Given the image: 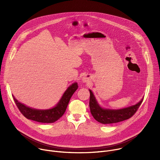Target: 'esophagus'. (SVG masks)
Returning <instances> with one entry per match:
<instances>
[{
    "label": "esophagus",
    "instance_id": "1",
    "mask_svg": "<svg viewBox=\"0 0 160 160\" xmlns=\"http://www.w3.org/2000/svg\"><path fill=\"white\" fill-rule=\"evenodd\" d=\"M89 81H90V79H89V78L87 77V75H85V76L83 77V78H82V82H83V83H87V82H89Z\"/></svg>",
    "mask_w": 160,
    "mask_h": 160
}]
</instances>
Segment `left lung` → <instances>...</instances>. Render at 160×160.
I'll list each match as a JSON object with an SVG mask.
<instances>
[{"instance_id":"8db88e82","label":"left lung","mask_w":160,"mask_h":160,"mask_svg":"<svg viewBox=\"0 0 160 160\" xmlns=\"http://www.w3.org/2000/svg\"><path fill=\"white\" fill-rule=\"evenodd\" d=\"M88 90L90 92L89 106L90 112L96 121L102 124L118 123L130 118L138 109L143 101L142 99L134 105L118 109L103 108L99 104L92 90L90 89Z\"/></svg>"}]
</instances>
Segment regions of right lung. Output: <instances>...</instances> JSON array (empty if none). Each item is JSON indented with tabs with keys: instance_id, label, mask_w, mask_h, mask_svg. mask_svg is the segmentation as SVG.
Wrapping results in <instances>:
<instances>
[{
	"instance_id": "add662e5",
	"label": "right lung",
	"mask_w": 160,
	"mask_h": 160,
	"mask_svg": "<svg viewBox=\"0 0 160 160\" xmlns=\"http://www.w3.org/2000/svg\"><path fill=\"white\" fill-rule=\"evenodd\" d=\"M78 87L77 82L72 83L66 90L56 105L48 109H38L28 107L18 101L13 95L12 98L19 110L27 119L40 123H54L63 115L72 95Z\"/></svg>"
}]
</instances>
